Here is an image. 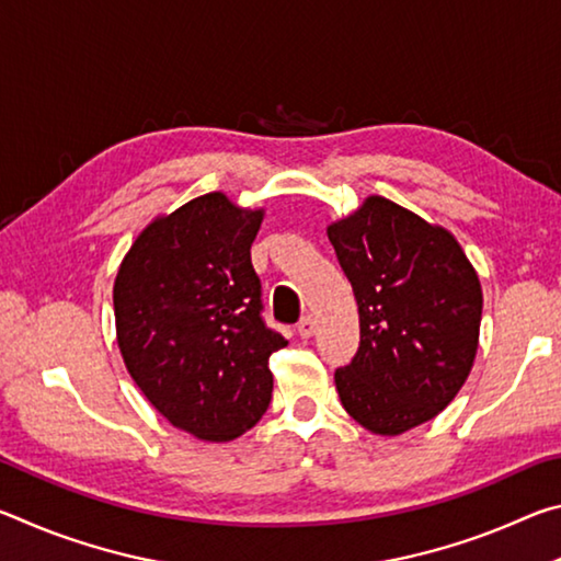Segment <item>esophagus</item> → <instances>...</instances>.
<instances>
[{
	"label": "esophagus",
	"mask_w": 561,
	"mask_h": 561,
	"mask_svg": "<svg viewBox=\"0 0 561 561\" xmlns=\"http://www.w3.org/2000/svg\"><path fill=\"white\" fill-rule=\"evenodd\" d=\"M297 331H299L301 339L314 336V334H317V319L311 317V314H307V317H304V319L299 321V324H297Z\"/></svg>",
	"instance_id": "obj_1"
}]
</instances>
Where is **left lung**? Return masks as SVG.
Returning a JSON list of instances; mask_svg holds the SVG:
<instances>
[{
    "label": "left lung",
    "mask_w": 561,
    "mask_h": 561,
    "mask_svg": "<svg viewBox=\"0 0 561 561\" xmlns=\"http://www.w3.org/2000/svg\"><path fill=\"white\" fill-rule=\"evenodd\" d=\"M329 240L358 304L356 356L336 368L346 413L401 435L460 391L478 351L482 289L458 240L386 197H368Z\"/></svg>",
    "instance_id": "obj_1"
}]
</instances>
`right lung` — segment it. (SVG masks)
Here are the masks:
<instances>
[{
  "label": "right lung",
  "instance_id": "right-lung-1",
  "mask_svg": "<svg viewBox=\"0 0 561 561\" xmlns=\"http://www.w3.org/2000/svg\"><path fill=\"white\" fill-rule=\"evenodd\" d=\"M262 210L207 193L150 222L123 260L113 309L128 374L160 415L201 440H232L272 401L270 356L287 346L262 317L250 247Z\"/></svg>",
  "mask_w": 561,
  "mask_h": 561
}]
</instances>
